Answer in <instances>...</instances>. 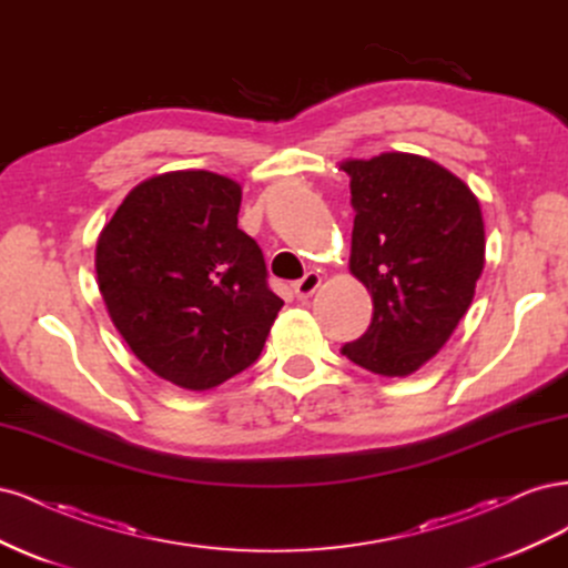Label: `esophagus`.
<instances>
[{
	"mask_svg": "<svg viewBox=\"0 0 568 568\" xmlns=\"http://www.w3.org/2000/svg\"><path fill=\"white\" fill-rule=\"evenodd\" d=\"M322 284V277L317 272H307L303 280H298L296 284H294V291H296V298L298 301H305V298H311L315 291H317V286Z\"/></svg>",
	"mask_w": 568,
	"mask_h": 568,
	"instance_id": "34e87169",
	"label": "esophagus"
}]
</instances>
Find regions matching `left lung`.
Listing matches in <instances>:
<instances>
[{
	"instance_id": "left-lung-1",
	"label": "left lung",
	"mask_w": 568,
	"mask_h": 568,
	"mask_svg": "<svg viewBox=\"0 0 568 568\" xmlns=\"http://www.w3.org/2000/svg\"><path fill=\"white\" fill-rule=\"evenodd\" d=\"M355 211L351 272L372 294L369 329L341 353L382 376L428 363L469 311L486 263L478 199L417 153L348 159Z\"/></svg>"
}]
</instances>
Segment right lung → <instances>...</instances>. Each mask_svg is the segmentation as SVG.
<instances>
[{
	"label": "right lung",
	"mask_w": 568,
	"mask_h": 568,
	"mask_svg": "<svg viewBox=\"0 0 568 568\" xmlns=\"http://www.w3.org/2000/svg\"><path fill=\"white\" fill-rule=\"evenodd\" d=\"M242 184L173 170L136 184L101 230L97 284L130 351L161 379L209 390L261 355L284 301L239 230Z\"/></svg>",
	"instance_id": "right-lung-1"
}]
</instances>
